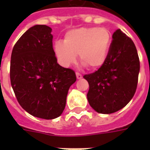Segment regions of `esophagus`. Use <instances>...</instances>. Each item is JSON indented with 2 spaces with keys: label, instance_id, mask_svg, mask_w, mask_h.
Segmentation results:
<instances>
[{
  "label": "esophagus",
  "instance_id": "obj_1",
  "mask_svg": "<svg viewBox=\"0 0 150 150\" xmlns=\"http://www.w3.org/2000/svg\"><path fill=\"white\" fill-rule=\"evenodd\" d=\"M75 74H76V77H77L78 79H81L82 78V75H81L79 72H76Z\"/></svg>",
  "mask_w": 150,
  "mask_h": 150
}]
</instances>
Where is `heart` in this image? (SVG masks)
I'll return each mask as SVG.
<instances>
[{"label":"heart","instance_id":"b5f03b06","mask_svg":"<svg viewBox=\"0 0 150 150\" xmlns=\"http://www.w3.org/2000/svg\"><path fill=\"white\" fill-rule=\"evenodd\" d=\"M111 43V35L106 28H79L65 34L64 43L57 42L54 54L59 63L68 67L80 61L90 69H97L107 60Z\"/></svg>","mask_w":150,"mask_h":150}]
</instances>
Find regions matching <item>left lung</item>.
Segmentation results:
<instances>
[{
    "label": "left lung",
    "instance_id": "left-lung-1",
    "mask_svg": "<svg viewBox=\"0 0 150 150\" xmlns=\"http://www.w3.org/2000/svg\"><path fill=\"white\" fill-rule=\"evenodd\" d=\"M112 37L105 63L95 72L83 76L89 82V105L100 114H112L125 107L138 85L140 62L135 43L121 29Z\"/></svg>",
    "mask_w": 150,
    "mask_h": 150
}]
</instances>
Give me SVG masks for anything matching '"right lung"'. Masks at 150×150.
<instances>
[{
	"label": "right lung",
	"instance_id": "obj_1",
	"mask_svg": "<svg viewBox=\"0 0 150 150\" xmlns=\"http://www.w3.org/2000/svg\"><path fill=\"white\" fill-rule=\"evenodd\" d=\"M50 27L36 25L14 46L10 79L18 102L29 114L54 119L64 110L68 89L76 81L75 71L57 64Z\"/></svg>",
	"mask_w": 150,
	"mask_h": 150
}]
</instances>
